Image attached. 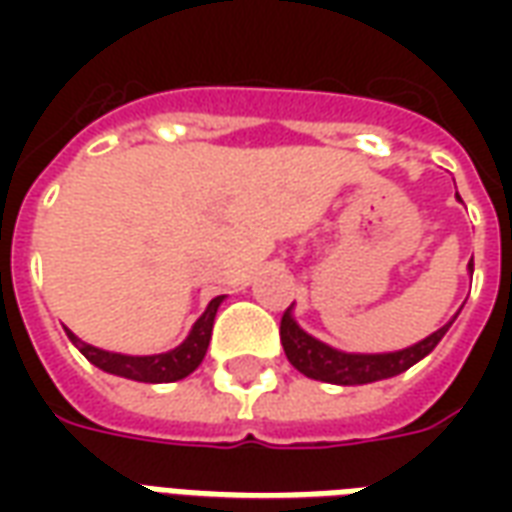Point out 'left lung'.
<instances>
[{"label": "left lung", "mask_w": 512, "mask_h": 512, "mask_svg": "<svg viewBox=\"0 0 512 512\" xmlns=\"http://www.w3.org/2000/svg\"><path fill=\"white\" fill-rule=\"evenodd\" d=\"M469 268L474 271V260H469ZM450 323L425 337L422 343L395 351V354H343V351H334L329 345H323L321 340H315L307 332H301L299 323L290 318V310H285L282 321H279V340H282L290 365L307 378L343 386L373 384L381 378L400 376L403 370L417 365L419 359H425L439 345L441 337L447 334Z\"/></svg>", "instance_id": "left-lung-1"}]
</instances>
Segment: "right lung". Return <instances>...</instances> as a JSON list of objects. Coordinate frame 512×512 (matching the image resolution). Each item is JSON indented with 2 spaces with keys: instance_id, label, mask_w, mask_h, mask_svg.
Segmentation results:
<instances>
[{
  "instance_id": "right-lung-1",
  "label": "right lung",
  "mask_w": 512,
  "mask_h": 512,
  "mask_svg": "<svg viewBox=\"0 0 512 512\" xmlns=\"http://www.w3.org/2000/svg\"><path fill=\"white\" fill-rule=\"evenodd\" d=\"M222 304V296L208 304V310L202 312L200 321L194 323L191 334L183 340V343L175 348V351H167V354L156 356H123V354H109V351H101V348H93V345L82 343L71 329H65L71 343L82 351L95 367H101L112 376L131 378V381H142V384H169V381H180L189 373H194L200 367L202 356L208 351V343H211L213 332V318H216V310Z\"/></svg>"
}]
</instances>
